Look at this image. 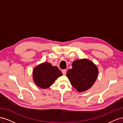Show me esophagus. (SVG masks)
I'll list each match as a JSON object with an SVG mask.
<instances>
[{
    "instance_id": "obj_1",
    "label": "esophagus",
    "mask_w": 123,
    "mask_h": 123,
    "mask_svg": "<svg viewBox=\"0 0 123 123\" xmlns=\"http://www.w3.org/2000/svg\"><path fill=\"white\" fill-rule=\"evenodd\" d=\"M66 72H67V71H66V70H63L62 71V74H63V75H65L66 74Z\"/></svg>"
}]
</instances>
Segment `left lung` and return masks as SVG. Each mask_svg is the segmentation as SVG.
I'll return each instance as SVG.
<instances>
[{"label":"left lung","mask_w":123,"mask_h":123,"mask_svg":"<svg viewBox=\"0 0 123 123\" xmlns=\"http://www.w3.org/2000/svg\"><path fill=\"white\" fill-rule=\"evenodd\" d=\"M72 66V68L67 72V76L72 86L80 92L90 88L98 76V70L96 66L86 58L74 61Z\"/></svg>","instance_id":"1"}]
</instances>
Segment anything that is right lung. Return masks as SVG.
<instances>
[{
	"mask_svg": "<svg viewBox=\"0 0 123 123\" xmlns=\"http://www.w3.org/2000/svg\"><path fill=\"white\" fill-rule=\"evenodd\" d=\"M62 75L56 66H53L49 62H43L37 66L33 71V80L38 87L42 89L50 87Z\"/></svg>",
	"mask_w": 123,
	"mask_h": 123,
	"instance_id": "add662e5",
	"label": "right lung"
}]
</instances>
